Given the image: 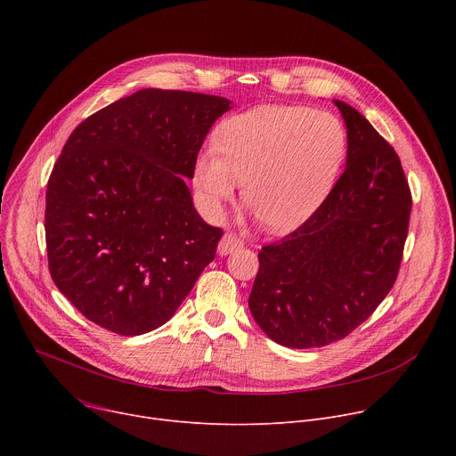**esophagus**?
Segmentation results:
<instances>
[{
  "mask_svg": "<svg viewBox=\"0 0 456 456\" xmlns=\"http://www.w3.org/2000/svg\"><path fill=\"white\" fill-rule=\"evenodd\" d=\"M241 247H243V241H241L236 234L225 232V234L222 236L220 243H218V254H220V256H227V254H231V252H234V250H238V248H241Z\"/></svg>",
  "mask_w": 456,
  "mask_h": 456,
  "instance_id": "esophagus-1",
  "label": "esophagus"
}]
</instances>
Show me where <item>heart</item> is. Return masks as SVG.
Returning a JSON list of instances; mask_svg holds the SVG:
<instances>
[{
	"mask_svg": "<svg viewBox=\"0 0 456 456\" xmlns=\"http://www.w3.org/2000/svg\"><path fill=\"white\" fill-rule=\"evenodd\" d=\"M192 166V183L213 216L243 202L265 227L289 232L327 200L346 160L343 122L305 106L262 104L227 118Z\"/></svg>",
	"mask_w": 456,
	"mask_h": 456,
	"instance_id": "obj_1",
	"label": "heart"
}]
</instances>
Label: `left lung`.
I'll list each match as a JSON object with an SVG mask.
<instances>
[{
	"instance_id": "left-lung-1",
	"label": "left lung",
	"mask_w": 456,
	"mask_h": 456,
	"mask_svg": "<svg viewBox=\"0 0 456 456\" xmlns=\"http://www.w3.org/2000/svg\"><path fill=\"white\" fill-rule=\"evenodd\" d=\"M341 178L319 209L257 254L248 308L267 338L321 348L346 338L392 290L403 259L411 192L395 150L350 104Z\"/></svg>"
}]
</instances>
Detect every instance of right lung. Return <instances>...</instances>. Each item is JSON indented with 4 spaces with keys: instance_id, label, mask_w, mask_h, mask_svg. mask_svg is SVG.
<instances>
[{
    "instance_id": "right-lung-1",
    "label": "right lung",
    "mask_w": 456,
    "mask_h": 456,
    "mask_svg": "<svg viewBox=\"0 0 456 456\" xmlns=\"http://www.w3.org/2000/svg\"><path fill=\"white\" fill-rule=\"evenodd\" d=\"M232 102L144 88L83 120L48 180V269L99 327L141 336L173 317L213 262L222 229L192 206L183 178Z\"/></svg>"
}]
</instances>
